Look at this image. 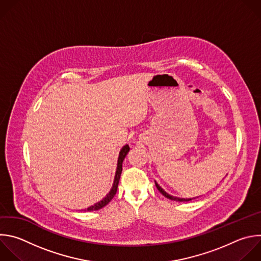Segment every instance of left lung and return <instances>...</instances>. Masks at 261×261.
<instances>
[{
  "instance_id": "8db88e82",
  "label": "left lung",
  "mask_w": 261,
  "mask_h": 261,
  "mask_svg": "<svg viewBox=\"0 0 261 261\" xmlns=\"http://www.w3.org/2000/svg\"><path fill=\"white\" fill-rule=\"evenodd\" d=\"M154 184H155V187H156V189L159 190V192L163 195V196H165L166 198H168V199H170V200H173V201H178V202H188V201H191V200H193V199H181V198H176V197H173V196H170L169 194H167L155 181H154Z\"/></svg>"
}]
</instances>
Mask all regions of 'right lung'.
<instances>
[{
    "label": "right lung",
    "mask_w": 261,
    "mask_h": 261,
    "mask_svg": "<svg viewBox=\"0 0 261 261\" xmlns=\"http://www.w3.org/2000/svg\"><path fill=\"white\" fill-rule=\"evenodd\" d=\"M130 150V147L128 144H126L125 146H123V148L120 151L119 154V159H118V167H117V171H116V176H115V180H114V185L113 188L111 190V192L107 195V197L105 199H102L100 202L94 204L93 206H90L89 208H87V211H95V210H99L101 208H103L105 206H107L112 199L115 197L117 190H118V186H119V181H120V177H121V173H122V165H123V161L125 159V156L127 155L128 151Z\"/></svg>",
    "instance_id": "add662e5"
}]
</instances>
